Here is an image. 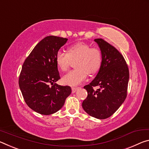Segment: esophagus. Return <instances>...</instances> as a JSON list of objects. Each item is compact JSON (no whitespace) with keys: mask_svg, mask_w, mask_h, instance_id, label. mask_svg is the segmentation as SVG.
<instances>
[{"mask_svg":"<svg viewBox=\"0 0 149 149\" xmlns=\"http://www.w3.org/2000/svg\"><path fill=\"white\" fill-rule=\"evenodd\" d=\"M78 88H77V87H72V93H74V92L77 91Z\"/></svg>","mask_w":149,"mask_h":149,"instance_id":"esophagus-1","label":"esophagus"}]
</instances>
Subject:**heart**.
<instances>
[{
	"mask_svg": "<svg viewBox=\"0 0 149 149\" xmlns=\"http://www.w3.org/2000/svg\"><path fill=\"white\" fill-rule=\"evenodd\" d=\"M56 63L62 71L69 69L71 61H76L77 69L70 71L63 77V82L70 86H77L86 79L87 73L93 75L98 71L102 61L101 51L84 43H78L68 48V53L58 52Z\"/></svg>",
	"mask_w": 149,
	"mask_h": 149,
	"instance_id": "obj_1",
	"label": "heart"
}]
</instances>
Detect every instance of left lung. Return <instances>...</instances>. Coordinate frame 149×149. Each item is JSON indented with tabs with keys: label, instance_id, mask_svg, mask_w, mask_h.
I'll list each match as a JSON object with an SVG mask.
<instances>
[{
	"label": "left lung",
	"instance_id": "1",
	"mask_svg": "<svg viewBox=\"0 0 149 149\" xmlns=\"http://www.w3.org/2000/svg\"><path fill=\"white\" fill-rule=\"evenodd\" d=\"M94 41L102 52V64L94 79L84 86L88 96L82 106L88 115L104 119L113 115L125 101L130 72L125 58L113 46L101 38ZM94 86L100 88L94 91Z\"/></svg>",
	"mask_w": 149,
	"mask_h": 149
}]
</instances>
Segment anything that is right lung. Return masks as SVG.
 <instances>
[{
  "mask_svg": "<svg viewBox=\"0 0 149 149\" xmlns=\"http://www.w3.org/2000/svg\"><path fill=\"white\" fill-rule=\"evenodd\" d=\"M67 40L53 36L43 38L33 48L22 67L19 89L29 108L38 113L51 115L57 112L71 93L70 86L56 84L60 79L56 54Z\"/></svg>",
  "mask_w": 149,
  "mask_h": 149,
  "instance_id": "obj_1",
  "label": "right lung"
}]
</instances>
